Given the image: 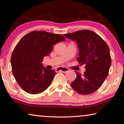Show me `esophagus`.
Returning a JSON list of instances; mask_svg holds the SVG:
<instances>
[{
  "label": "esophagus",
  "instance_id": "obj_1",
  "mask_svg": "<svg viewBox=\"0 0 124 124\" xmlns=\"http://www.w3.org/2000/svg\"><path fill=\"white\" fill-rule=\"evenodd\" d=\"M56 70L57 71H61V72H62L63 73H67L68 72H69V69L68 68H64V67H59L58 68H57Z\"/></svg>",
  "mask_w": 124,
  "mask_h": 124
}]
</instances>
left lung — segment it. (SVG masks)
Wrapping results in <instances>:
<instances>
[{"label": "left lung", "mask_w": 124, "mask_h": 124, "mask_svg": "<svg viewBox=\"0 0 124 124\" xmlns=\"http://www.w3.org/2000/svg\"><path fill=\"white\" fill-rule=\"evenodd\" d=\"M65 37L77 42L79 64L86 65L84 74L76 72V78L70 86L79 94L88 95L101 87L107 77L111 64L109 48L104 40L93 31L82 30L65 34Z\"/></svg>", "instance_id": "left-lung-1"}]
</instances>
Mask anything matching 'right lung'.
I'll return each mask as SVG.
<instances>
[{
	"instance_id": "right-lung-1",
	"label": "right lung",
	"mask_w": 124,
	"mask_h": 124,
	"mask_svg": "<svg viewBox=\"0 0 124 124\" xmlns=\"http://www.w3.org/2000/svg\"><path fill=\"white\" fill-rule=\"evenodd\" d=\"M65 37L45 31H33L22 38L12 54V73L19 86L26 93L43 92L51 84L55 70L43 67V57L49 56L53 46Z\"/></svg>"
}]
</instances>
